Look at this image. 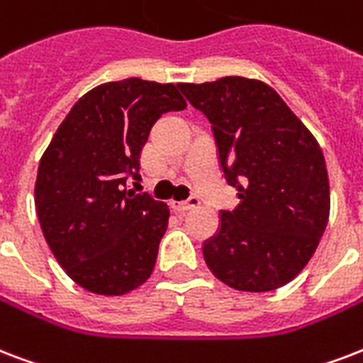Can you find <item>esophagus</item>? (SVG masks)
Masks as SVG:
<instances>
[{
	"mask_svg": "<svg viewBox=\"0 0 363 363\" xmlns=\"http://www.w3.org/2000/svg\"><path fill=\"white\" fill-rule=\"evenodd\" d=\"M171 206L175 207L177 211H188V209H194V207L200 206V198H198V196H194V194H192V196H190L188 200H184V201H173Z\"/></svg>",
	"mask_w": 363,
	"mask_h": 363,
	"instance_id": "34e87169",
	"label": "esophagus"
}]
</instances>
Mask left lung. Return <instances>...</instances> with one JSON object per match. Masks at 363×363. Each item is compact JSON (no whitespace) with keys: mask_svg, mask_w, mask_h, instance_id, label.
<instances>
[{"mask_svg":"<svg viewBox=\"0 0 363 363\" xmlns=\"http://www.w3.org/2000/svg\"><path fill=\"white\" fill-rule=\"evenodd\" d=\"M179 87L211 123L218 165L240 198L236 209L218 213V230L203 242L207 267L238 291L286 286L328 226L322 148L267 83L228 76Z\"/></svg>","mask_w":363,"mask_h":363,"instance_id":"8db88e82","label":"left lung"}]
</instances>
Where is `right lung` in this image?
<instances>
[{"instance_id": "1", "label": "right lung", "mask_w": 363, "mask_h": 363, "mask_svg": "<svg viewBox=\"0 0 363 363\" xmlns=\"http://www.w3.org/2000/svg\"><path fill=\"white\" fill-rule=\"evenodd\" d=\"M173 83L127 77L79 99L41 156L35 211L52 255L77 286L123 295L150 278L169 209L125 190L162 114L184 110Z\"/></svg>"}]
</instances>
